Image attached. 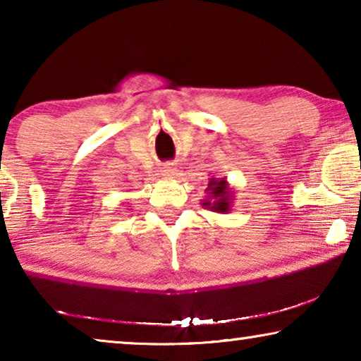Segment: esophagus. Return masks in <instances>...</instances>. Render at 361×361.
<instances>
[{
  "label": "esophagus",
  "instance_id": "obj_1",
  "mask_svg": "<svg viewBox=\"0 0 361 361\" xmlns=\"http://www.w3.org/2000/svg\"><path fill=\"white\" fill-rule=\"evenodd\" d=\"M176 172H178V170H176L175 164H172V162L164 164L161 169V175L166 176V178H176Z\"/></svg>",
  "mask_w": 361,
  "mask_h": 361
}]
</instances>
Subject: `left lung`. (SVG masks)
Listing matches in <instances>:
<instances>
[{
    "label": "left lung",
    "instance_id": "left-lung-1",
    "mask_svg": "<svg viewBox=\"0 0 361 361\" xmlns=\"http://www.w3.org/2000/svg\"><path fill=\"white\" fill-rule=\"evenodd\" d=\"M205 192V199L200 200L202 207L216 213L231 212L232 200H234V191H232L226 176H223V178H210Z\"/></svg>",
    "mask_w": 361,
    "mask_h": 361
}]
</instances>
